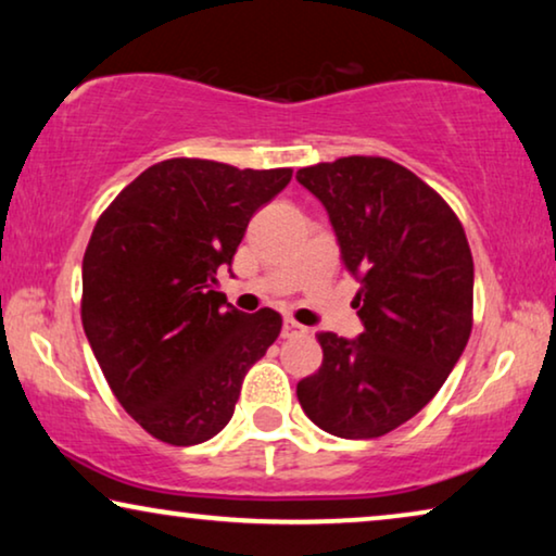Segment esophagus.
Here are the masks:
<instances>
[{"label": "esophagus", "instance_id": "34e87169", "mask_svg": "<svg viewBox=\"0 0 556 556\" xmlns=\"http://www.w3.org/2000/svg\"><path fill=\"white\" fill-rule=\"evenodd\" d=\"M299 333H306V326L293 321V318H286V321H283V337H299Z\"/></svg>", "mask_w": 556, "mask_h": 556}]
</instances>
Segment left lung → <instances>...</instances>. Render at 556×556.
<instances>
[{
    "label": "left lung",
    "instance_id": "left-lung-1",
    "mask_svg": "<svg viewBox=\"0 0 556 556\" xmlns=\"http://www.w3.org/2000/svg\"><path fill=\"white\" fill-rule=\"evenodd\" d=\"M324 204L359 291L356 339L318 333L324 364L295 387L303 413L346 440L400 428L435 397L473 326V257L455 212L405 166L344 156L295 172Z\"/></svg>",
    "mask_w": 556,
    "mask_h": 556
}]
</instances>
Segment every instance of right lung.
<instances>
[{
	"instance_id": "obj_1",
	"label": "right lung",
	"mask_w": 556,
	"mask_h": 556,
	"mask_svg": "<svg viewBox=\"0 0 556 556\" xmlns=\"http://www.w3.org/2000/svg\"><path fill=\"white\" fill-rule=\"evenodd\" d=\"M291 169L166 159L103 212L83 257V329L121 407L149 435L197 445L230 422L248 369L278 339L273 308L217 291L250 217Z\"/></svg>"
}]
</instances>
